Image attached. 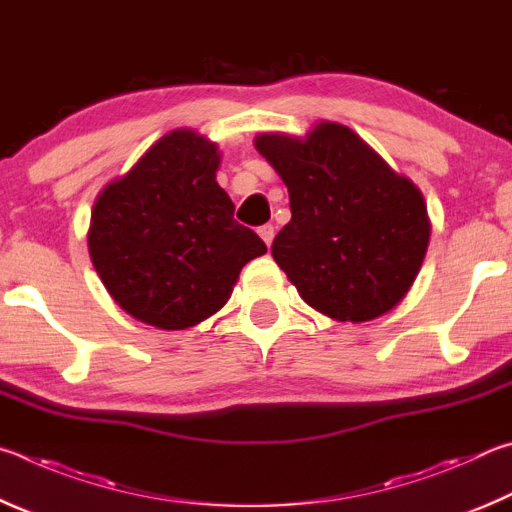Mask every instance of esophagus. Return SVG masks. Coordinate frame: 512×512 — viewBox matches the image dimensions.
I'll use <instances>...</instances> for the list:
<instances>
[{
  "label": "esophagus",
  "instance_id": "34e87169",
  "mask_svg": "<svg viewBox=\"0 0 512 512\" xmlns=\"http://www.w3.org/2000/svg\"><path fill=\"white\" fill-rule=\"evenodd\" d=\"M258 236L265 240V245L270 247L272 240H274V227L272 224H263V227H258Z\"/></svg>",
  "mask_w": 512,
  "mask_h": 512
}]
</instances>
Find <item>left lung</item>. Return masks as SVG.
Returning <instances> with one entry per match:
<instances>
[{
  "mask_svg": "<svg viewBox=\"0 0 512 512\" xmlns=\"http://www.w3.org/2000/svg\"><path fill=\"white\" fill-rule=\"evenodd\" d=\"M292 220L272 256L303 301L337 321H371L405 297L429 245L427 206L353 130L319 123L306 139L261 134Z\"/></svg>",
  "mask_w": 512,
  "mask_h": 512,
  "instance_id": "1",
  "label": "left lung"
}]
</instances>
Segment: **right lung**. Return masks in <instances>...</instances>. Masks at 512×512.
<instances>
[{
    "label": "right lung",
    "mask_w": 512,
    "mask_h": 512,
    "mask_svg": "<svg viewBox=\"0 0 512 512\" xmlns=\"http://www.w3.org/2000/svg\"><path fill=\"white\" fill-rule=\"evenodd\" d=\"M218 148L191 130L161 137L98 195L89 256L114 301L143 324L184 330L218 312L267 247L233 220Z\"/></svg>",
    "instance_id": "right-lung-1"
}]
</instances>
